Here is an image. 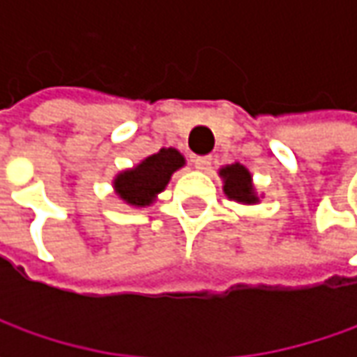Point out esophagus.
<instances>
[{
  "instance_id": "1",
  "label": "esophagus",
  "mask_w": 357,
  "mask_h": 357,
  "mask_svg": "<svg viewBox=\"0 0 357 357\" xmlns=\"http://www.w3.org/2000/svg\"><path fill=\"white\" fill-rule=\"evenodd\" d=\"M192 162H195V167L200 169V171H206L208 167H211V162H213V157L211 155H204V157H195L192 158Z\"/></svg>"
}]
</instances>
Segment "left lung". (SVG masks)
Wrapping results in <instances>:
<instances>
[{
	"mask_svg": "<svg viewBox=\"0 0 357 357\" xmlns=\"http://www.w3.org/2000/svg\"><path fill=\"white\" fill-rule=\"evenodd\" d=\"M220 174L225 176V192L230 199L248 202V204L256 200L252 185H250V174L242 165H230L227 169H222Z\"/></svg>",
	"mask_w": 357,
	"mask_h": 357,
	"instance_id": "8db88e82",
	"label": "left lung"
}]
</instances>
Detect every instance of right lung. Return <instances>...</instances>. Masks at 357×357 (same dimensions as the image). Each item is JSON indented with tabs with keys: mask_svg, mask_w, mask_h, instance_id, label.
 Returning <instances> with one entry per match:
<instances>
[{
	"mask_svg": "<svg viewBox=\"0 0 357 357\" xmlns=\"http://www.w3.org/2000/svg\"><path fill=\"white\" fill-rule=\"evenodd\" d=\"M185 165V158L174 149H160L157 155L144 158L139 167L132 171H125L119 174L115 181V188L132 206H146L155 199L171 178L176 169Z\"/></svg>",
	"mask_w": 357,
	"mask_h": 357,
	"instance_id": "1",
	"label": "right lung"
}]
</instances>
